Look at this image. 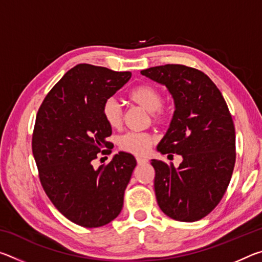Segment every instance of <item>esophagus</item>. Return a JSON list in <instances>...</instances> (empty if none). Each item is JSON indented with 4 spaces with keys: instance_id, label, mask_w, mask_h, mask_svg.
<instances>
[{
    "instance_id": "esophagus-1",
    "label": "esophagus",
    "mask_w": 262,
    "mask_h": 262,
    "mask_svg": "<svg viewBox=\"0 0 262 262\" xmlns=\"http://www.w3.org/2000/svg\"><path fill=\"white\" fill-rule=\"evenodd\" d=\"M136 162L139 165H142V164H145L148 163V159L147 158H142V157H136Z\"/></svg>"
}]
</instances>
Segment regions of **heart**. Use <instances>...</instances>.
Segmentation results:
<instances>
[{
	"label": "heart",
	"instance_id": "obj_1",
	"mask_svg": "<svg viewBox=\"0 0 262 262\" xmlns=\"http://www.w3.org/2000/svg\"><path fill=\"white\" fill-rule=\"evenodd\" d=\"M128 99L133 104L151 112L152 121L164 123L171 114L170 104L162 101L161 90L152 84H140L128 92ZM104 120L110 127L119 128L122 125L123 113L121 106L114 98H108L101 106ZM154 136L149 133H127L119 139V148L133 155H144L154 143Z\"/></svg>",
	"mask_w": 262,
	"mask_h": 262
}]
</instances>
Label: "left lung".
<instances>
[{
    "label": "left lung",
    "instance_id": "8db88e82",
    "mask_svg": "<svg viewBox=\"0 0 262 262\" xmlns=\"http://www.w3.org/2000/svg\"><path fill=\"white\" fill-rule=\"evenodd\" d=\"M141 74L165 85L174 100L173 118L157 150L183 156L178 167L151 161L158 206L176 221L201 220L222 200L236 162L228 105L214 82L195 68L165 64Z\"/></svg>",
    "mask_w": 262,
    "mask_h": 262
}]
</instances>
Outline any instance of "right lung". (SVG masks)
Masks as SVG:
<instances>
[{
    "label": "right lung",
    "instance_id": "1",
    "mask_svg": "<svg viewBox=\"0 0 262 262\" xmlns=\"http://www.w3.org/2000/svg\"><path fill=\"white\" fill-rule=\"evenodd\" d=\"M130 77L129 72L75 66L48 92L35 118L32 152L42 188L62 215L84 228L103 227L120 214L136 166L123 151L98 168L92 164L111 147L112 127L101 106Z\"/></svg>",
    "mask_w": 262,
    "mask_h": 262
}]
</instances>
